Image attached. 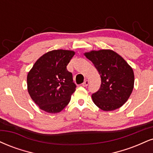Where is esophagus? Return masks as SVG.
<instances>
[{
	"mask_svg": "<svg viewBox=\"0 0 153 153\" xmlns=\"http://www.w3.org/2000/svg\"><path fill=\"white\" fill-rule=\"evenodd\" d=\"M88 84H89V81H88V80H85V82L82 84V85L83 86V87H86V86L88 85Z\"/></svg>",
	"mask_w": 153,
	"mask_h": 153,
	"instance_id": "esophagus-1",
	"label": "esophagus"
}]
</instances>
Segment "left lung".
Listing matches in <instances>:
<instances>
[{
    "mask_svg": "<svg viewBox=\"0 0 153 153\" xmlns=\"http://www.w3.org/2000/svg\"><path fill=\"white\" fill-rule=\"evenodd\" d=\"M94 64L101 78L100 89L92 95L93 102L104 111H112L123 105L134 87L132 68L112 50L92 51L85 53Z\"/></svg>",
    "mask_w": 153,
    "mask_h": 153,
    "instance_id": "left-lung-1",
    "label": "left lung"
}]
</instances>
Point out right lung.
<instances>
[{
  "mask_svg": "<svg viewBox=\"0 0 153 153\" xmlns=\"http://www.w3.org/2000/svg\"><path fill=\"white\" fill-rule=\"evenodd\" d=\"M73 51L54 50L42 56L27 73V91L35 103L44 111L58 113L67 106L76 85L67 65Z\"/></svg>",
  "mask_w": 153,
  "mask_h": 153,
  "instance_id": "add662e5",
  "label": "right lung"
}]
</instances>
